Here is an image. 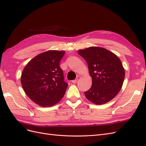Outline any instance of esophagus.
Returning a JSON list of instances; mask_svg holds the SVG:
<instances>
[{
	"instance_id": "34e87169",
	"label": "esophagus",
	"mask_w": 146,
	"mask_h": 146,
	"mask_svg": "<svg viewBox=\"0 0 146 146\" xmlns=\"http://www.w3.org/2000/svg\"><path fill=\"white\" fill-rule=\"evenodd\" d=\"M77 81H78V78H76V79H75V80H73V81H72V83H76Z\"/></svg>"
}]
</instances>
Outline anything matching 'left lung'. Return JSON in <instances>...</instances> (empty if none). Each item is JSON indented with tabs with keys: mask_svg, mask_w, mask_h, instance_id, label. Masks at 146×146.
<instances>
[{
	"mask_svg": "<svg viewBox=\"0 0 146 146\" xmlns=\"http://www.w3.org/2000/svg\"><path fill=\"white\" fill-rule=\"evenodd\" d=\"M78 54L86 61L92 78V86L85 96L97 105L109 102L121 89L125 70L117 55L106 48L91 47L80 50Z\"/></svg>",
	"mask_w": 146,
	"mask_h": 146,
	"instance_id": "obj_1",
	"label": "left lung"
}]
</instances>
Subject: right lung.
<instances>
[{
  "mask_svg": "<svg viewBox=\"0 0 146 146\" xmlns=\"http://www.w3.org/2000/svg\"><path fill=\"white\" fill-rule=\"evenodd\" d=\"M64 54V51H46L33 58L23 70L21 83L23 90L41 107L53 106L65 94L68 84L60 66Z\"/></svg>",
  "mask_w": 146,
  "mask_h": 146,
  "instance_id": "1",
  "label": "right lung"
}]
</instances>
